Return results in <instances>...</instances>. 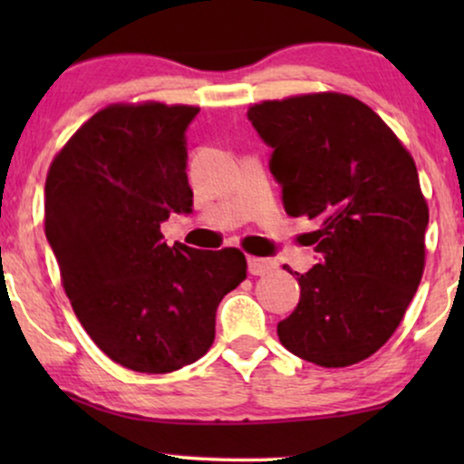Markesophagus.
Segmentation results:
<instances>
[{
  "mask_svg": "<svg viewBox=\"0 0 464 464\" xmlns=\"http://www.w3.org/2000/svg\"><path fill=\"white\" fill-rule=\"evenodd\" d=\"M275 268H276V264L272 262V259L253 257V256L246 257V270H249V275H253V276L268 275V272H272Z\"/></svg>",
  "mask_w": 464,
  "mask_h": 464,
  "instance_id": "1",
  "label": "esophagus"
}]
</instances>
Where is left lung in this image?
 Wrapping results in <instances>:
<instances>
[{
    "mask_svg": "<svg viewBox=\"0 0 464 464\" xmlns=\"http://www.w3.org/2000/svg\"><path fill=\"white\" fill-rule=\"evenodd\" d=\"M246 118L272 148L291 218L306 215L319 264L297 275L300 302L278 323L289 353L346 367L401 323L424 270L429 207L416 164L376 111L338 92L264 101Z\"/></svg>",
    "mask_w": 464,
    "mask_h": 464,
    "instance_id": "obj_1",
    "label": "left lung"
}]
</instances>
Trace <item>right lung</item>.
Returning <instances> with one entry per match:
<instances>
[{"mask_svg": "<svg viewBox=\"0 0 464 464\" xmlns=\"http://www.w3.org/2000/svg\"><path fill=\"white\" fill-rule=\"evenodd\" d=\"M198 107L110 105L88 120L46 177V238L73 313L94 344L141 373L194 363L215 313L246 276L238 249L164 243L160 224L189 215L188 137Z\"/></svg>", "mask_w": 464, "mask_h": 464, "instance_id": "right-lung-1", "label": "right lung"}]
</instances>
